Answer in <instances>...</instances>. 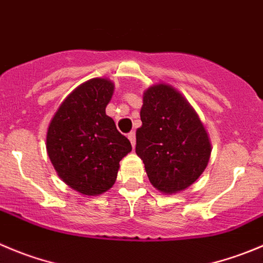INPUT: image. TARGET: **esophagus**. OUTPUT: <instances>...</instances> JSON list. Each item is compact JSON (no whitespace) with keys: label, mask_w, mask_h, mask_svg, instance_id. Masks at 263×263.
Masks as SVG:
<instances>
[{"label":"esophagus","mask_w":263,"mask_h":263,"mask_svg":"<svg viewBox=\"0 0 263 263\" xmlns=\"http://www.w3.org/2000/svg\"><path fill=\"white\" fill-rule=\"evenodd\" d=\"M127 138H129L132 146L136 147V133H134V132H130V133L127 134Z\"/></svg>","instance_id":"esophagus-1"}]
</instances>
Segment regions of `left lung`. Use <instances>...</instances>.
Segmentation results:
<instances>
[{
	"mask_svg": "<svg viewBox=\"0 0 263 263\" xmlns=\"http://www.w3.org/2000/svg\"><path fill=\"white\" fill-rule=\"evenodd\" d=\"M136 152L155 189L177 194L205 171L212 146L199 116L178 90L156 84L143 92Z\"/></svg>",
	"mask_w": 263,
	"mask_h": 263,
	"instance_id": "1",
	"label": "left lung"
}]
</instances>
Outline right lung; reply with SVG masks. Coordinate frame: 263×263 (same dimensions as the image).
<instances>
[{
	"label": "right lung",
	"mask_w": 263,
	"mask_h": 263,
	"mask_svg": "<svg viewBox=\"0 0 263 263\" xmlns=\"http://www.w3.org/2000/svg\"><path fill=\"white\" fill-rule=\"evenodd\" d=\"M108 79L77 86L55 112L46 134V149L58 176L71 189L97 196L114 186L120 160L132 151L129 139L106 115L114 94Z\"/></svg>",
	"instance_id": "right-lung-1"
}]
</instances>
